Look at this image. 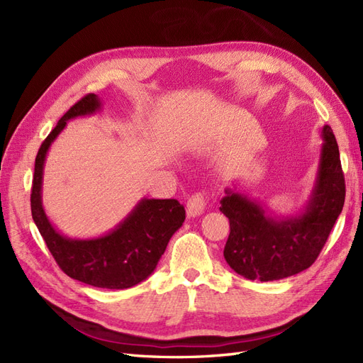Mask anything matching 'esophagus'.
Segmentation results:
<instances>
[{
	"label": "esophagus",
	"instance_id": "esophagus-1",
	"mask_svg": "<svg viewBox=\"0 0 363 363\" xmlns=\"http://www.w3.org/2000/svg\"><path fill=\"white\" fill-rule=\"evenodd\" d=\"M207 200L203 194H195L192 195L188 201V215L191 218H196L204 213L206 211Z\"/></svg>",
	"mask_w": 363,
	"mask_h": 363
}]
</instances>
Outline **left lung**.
I'll return each instance as SVG.
<instances>
[{"mask_svg":"<svg viewBox=\"0 0 363 363\" xmlns=\"http://www.w3.org/2000/svg\"><path fill=\"white\" fill-rule=\"evenodd\" d=\"M316 175L301 211L279 215L250 195L227 188L221 211L230 221L225 262L248 280L272 281L309 268L320 255L345 201V182L332 128H321Z\"/></svg>","mask_w":363,"mask_h":363,"instance_id":"8db88e82","label":"left lung"}]
</instances>
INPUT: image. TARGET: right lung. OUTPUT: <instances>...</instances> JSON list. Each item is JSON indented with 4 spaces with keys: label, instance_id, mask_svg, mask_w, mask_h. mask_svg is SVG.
Segmentation results:
<instances>
[{
    "label": "right lung",
    "instance_id": "right-lung-1",
    "mask_svg": "<svg viewBox=\"0 0 363 363\" xmlns=\"http://www.w3.org/2000/svg\"><path fill=\"white\" fill-rule=\"evenodd\" d=\"M103 103L89 94L65 113L42 142L35 162L31 216L62 271L74 280L103 289H127L148 279L183 225L186 212L177 200L142 199L111 232L96 238H68L54 227L42 204L43 164L48 150L67 123L100 112Z\"/></svg>",
    "mask_w": 363,
    "mask_h": 363
}]
</instances>
